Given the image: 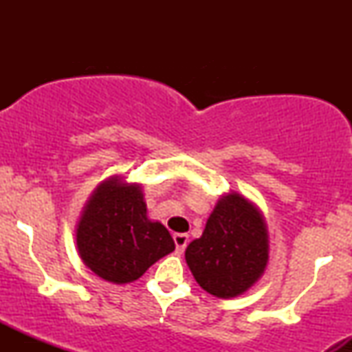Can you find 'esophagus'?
I'll return each mask as SVG.
<instances>
[{"instance_id":"obj_1","label":"esophagus","mask_w":352,"mask_h":352,"mask_svg":"<svg viewBox=\"0 0 352 352\" xmlns=\"http://www.w3.org/2000/svg\"><path fill=\"white\" fill-rule=\"evenodd\" d=\"M173 241H175L177 252L184 253L188 243V235L187 233H175V235H173Z\"/></svg>"}]
</instances>
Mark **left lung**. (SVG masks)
<instances>
[{"label":"left lung","mask_w":352,"mask_h":352,"mask_svg":"<svg viewBox=\"0 0 352 352\" xmlns=\"http://www.w3.org/2000/svg\"><path fill=\"white\" fill-rule=\"evenodd\" d=\"M197 283L217 298L245 293L265 272L268 233L261 213L238 193L221 197L204 235L185 250Z\"/></svg>","instance_id":"obj_1"}]
</instances>
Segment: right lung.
I'll return each instance as SVG.
<instances>
[{"instance_id": "obj_1", "label": "right lung", "mask_w": 352, "mask_h": 352, "mask_svg": "<svg viewBox=\"0 0 352 352\" xmlns=\"http://www.w3.org/2000/svg\"><path fill=\"white\" fill-rule=\"evenodd\" d=\"M79 254L102 280L135 281L175 250L170 233L147 218L142 190L112 177L96 188L78 225Z\"/></svg>"}]
</instances>
